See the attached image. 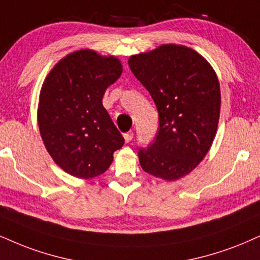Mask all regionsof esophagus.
I'll return each instance as SVG.
<instances>
[{
    "mask_svg": "<svg viewBox=\"0 0 260 260\" xmlns=\"http://www.w3.org/2000/svg\"><path fill=\"white\" fill-rule=\"evenodd\" d=\"M134 139V133H131V131H129V133H126V134H124V140H125V142H127L129 143L131 140Z\"/></svg>",
    "mask_w": 260,
    "mask_h": 260,
    "instance_id": "esophagus-1",
    "label": "esophagus"
}]
</instances>
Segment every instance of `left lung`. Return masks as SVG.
I'll return each instance as SVG.
<instances>
[{
	"instance_id": "obj_1",
	"label": "left lung",
	"mask_w": 260,
	"mask_h": 260,
	"mask_svg": "<svg viewBox=\"0 0 260 260\" xmlns=\"http://www.w3.org/2000/svg\"><path fill=\"white\" fill-rule=\"evenodd\" d=\"M127 62L159 113L154 142L139 149L141 168L169 182L184 177L200 164L216 136L220 113L216 72L203 55L181 44H162Z\"/></svg>"
}]
</instances>
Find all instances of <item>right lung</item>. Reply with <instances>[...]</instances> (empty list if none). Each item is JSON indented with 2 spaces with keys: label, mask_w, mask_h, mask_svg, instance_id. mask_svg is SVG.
<instances>
[{
  "label": "right lung",
  "mask_w": 260,
  "mask_h": 260,
  "mask_svg": "<svg viewBox=\"0 0 260 260\" xmlns=\"http://www.w3.org/2000/svg\"><path fill=\"white\" fill-rule=\"evenodd\" d=\"M119 59L81 49L62 57L44 79L37 120L44 146L57 166L77 178L104 174L124 139L102 105L119 78Z\"/></svg>",
  "instance_id": "add662e5"
}]
</instances>
